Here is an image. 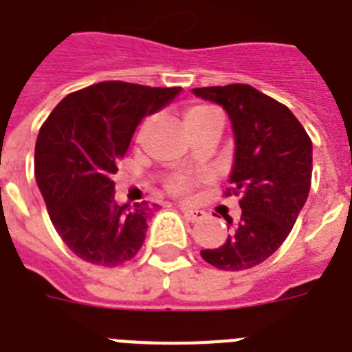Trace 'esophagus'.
<instances>
[{
	"label": "esophagus",
	"instance_id": "34e87169",
	"mask_svg": "<svg viewBox=\"0 0 352 352\" xmlns=\"http://www.w3.org/2000/svg\"><path fill=\"white\" fill-rule=\"evenodd\" d=\"M181 212L182 215H184L188 221H192V223H195V221H203L204 217H206V212H203V210L199 208H192V206H181Z\"/></svg>",
	"mask_w": 352,
	"mask_h": 352
}]
</instances>
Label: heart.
<instances>
[{
	"label": "heart",
	"instance_id": "obj_1",
	"mask_svg": "<svg viewBox=\"0 0 352 352\" xmlns=\"http://www.w3.org/2000/svg\"><path fill=\"white\" fill-rule=\"evenodd\" d=\"M214 115H217V111L215 109H212V107L208 106H201V104H195V106H190L184 111V122H186L188 129H192V127L199 126L201 122L208 120L210 117H214ZM188 181H184V179H173V181L170 182V190L173 193H184L188 190Z\"/></svg>",
	"mask_w": 352,
	"mask_h": 352
}]
</instances>
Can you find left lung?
Returning <instances> with one entry per match:
<instances>
[{"label": "left lung", "mask_w": 352, "mask_h": 352, "mask_svg": "<svg viewBox=\"0 0 352 352\" xmlns=\"http://www.w3.org/2000/svg\"><path fill=\"white\" fill-rule=\"evenodd\" d=\"M192 93L226 111L234 131L228 181L241 193V219L219 248L201 250L221 270H245L283 245L300 215L312 177V142L289 107L245 84L197 87ZM230 195V190L226 192Z\"/></svg>", "instance_id": "obj_1"}]
</instances>
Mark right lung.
Returning <instances> with one entry per match:
<instances>
[{"label": "right lung", "mask_w": 352, "mask_h": 352, "mask_svg": "<svg viewBox=\"0 0 352 352\" xmlns=\"http://www.w3.org/2000/svg\"><path fill=\"white\" fill-rule=\"evenodd\" d=\"M181 91L100 82L65 96L41 126L36 182L58 235L80 259L117 267L140 250L157 204L117 203L111 179L142 118Z\"/></svg>", "instance_id": "right-lung-1"}]
</instances>
